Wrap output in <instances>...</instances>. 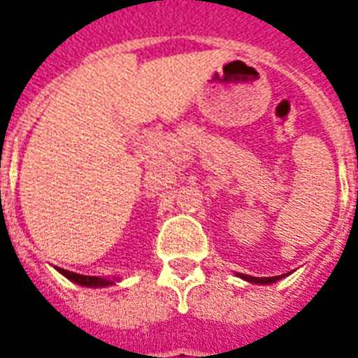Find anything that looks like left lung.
Returning a JSON list of instances; mask_svg holds the SVG:
<instances>
[{"label": "left lung", "mask_w": 358, "mask_h": 358, "mask_svg": "<svg viewBox=\"0 0 358 358\" xmlns=\"http://www.w3.org/2000/svg\"><path fill=\"white\" fill-rule=\"evenodd\" d=\"M241 278L247 280V282H252V283H274L276 280H280L282 276H273V278H254V276H247V274H239Z\"/></svg>", "instance_id": "obj_1"}]
</instances>
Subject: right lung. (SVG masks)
Segmentation results:
<instances>
[{
	"label": "right lung",
	"instance_id": "add662e5",
	"mask_svg": "<svg viewBox=\"0 0 358 358\" xmlns=\"http://www.w3.org/2000/svg\"><path fill=\"white\" fill-rule=\"evenodd\" d=\"M66 278H69L71 282L78 283V285H85V287H106V285H111L115 283V280L108 278H99V276H85V274H76L66 271V268H58Z\"/></svg>",
	"mask_w": 358,
	"mask_h": 358
}]
</instances>
